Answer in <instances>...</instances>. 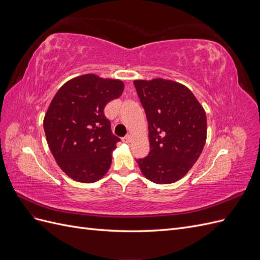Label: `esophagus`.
<instances>
[{"mask_svg": "<svg viewBox=\"0 0 260 260\" xmlns=\"http://www.w3.org/2000/svg\"><path fill=\"white\" fill-rule=\"evenodd\" d=\"M122 141L124 143H130V141H131V136L130 135H127L125 137H123L122 138Z\"/></svg>", "mask_w": 260, "mask_h": 260, "instance_id": "34e87169", "label": "esophagus"}]
</instances>
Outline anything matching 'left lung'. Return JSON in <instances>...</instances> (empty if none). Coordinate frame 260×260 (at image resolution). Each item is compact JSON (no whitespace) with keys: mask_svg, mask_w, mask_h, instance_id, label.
<instances>
[{"mask_svg":"<svg viewBox=\"0 0 260 260\" xmlns=\"http://www.w3.org/2000/svg\"><path fill=\"white\" fill-rule=\"evenodd\" d=\"M147 122L149 153L137 159L154 183L169 184L184 177L206 142L207 119L203 106L185 85L165 79L136 80Z\"/></svg>","mask_w":260,"mask_h":260,"instance_id":"obj_1","label":"left lung"}]
</instances>
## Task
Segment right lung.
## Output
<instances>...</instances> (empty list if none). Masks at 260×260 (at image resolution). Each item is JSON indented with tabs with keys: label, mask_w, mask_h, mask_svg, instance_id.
Here are the masks:
<instances>
[{
	"label": "right lung",
	"mask_w": 260,
	"mask_h": 260,
	"mask_svg": "<svg viewBox=\"0 0 260 260\" xmlns=\"http://www.w3.org/2000/svg\"><path fill=\"white\" fill-rule=\"evenodd\" d=\"M123 88L120 80L88 74L69 80L55 94L43 127L54 158L68 177L92 183L111 167L120 139L113 135L104 108Z\"/></svg>",
	"instance_id": "obj_1"
}]
</instances>
